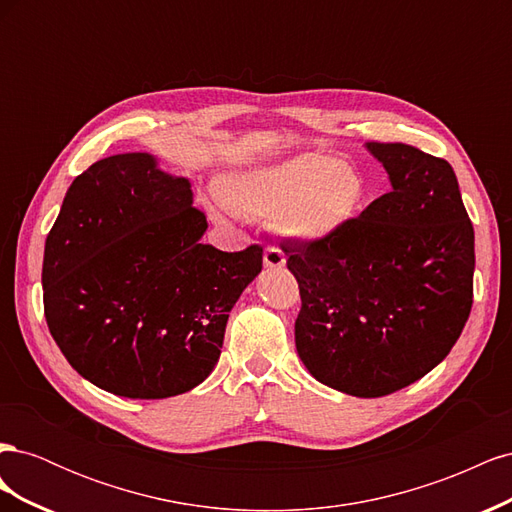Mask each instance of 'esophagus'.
<instances>
[{"label": "esophagus", "instance_id": "1", "mask_svg": "<svg viewBox=\"0 0 512 512\" xmlns=\"http://www.w3.org/2000/svg\"><path fill=\"white\" fill-rule=\"evenodd\" d=\"M284 265H286L284 252L280 250V247L269 245L267 250H265V267H269V269H280V267H284Z\"/></svg>", "mask_w": 512, "mask_h": 512}]
</instances>
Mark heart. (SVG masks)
I'll use <instances>...</instances> for the list:
<instances>
[{"mask_svg":"<svg viewBox=\"0 0 512 512\" xmlns=\"http://www.w3.org/2000/svg\"><path fill=\"white\" fill-rule=\"evenodd\" d=\"M224 205L247 218H273L284 237L322 241L344 228L365 200L359 168L324 153H301L273 166L228 177Z\"/></svg>","mask_w":512,"mask_h":512,"instance_id":"1","label":"heart"}]
</instances>
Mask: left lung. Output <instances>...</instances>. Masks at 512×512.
Wrapping results in <instances>:
<instances>
[{
    "instance_id": "8db88e82",
    "label": "left lung",
    "mask_w": 512,
    "mask_h": 512,
    "mask_svg": "<svg viewBox=\"0 0 512 512\" xmlns=\"http://www.w3.org/2000/svg\"><path fill=\"white\" fill-rule=\"evenodd\" d=\"M393 190L335 235L284 241L301 312L294 342L318 382L384 397L459 339L474 297V228L453 166L406 143H367Z\"/></svg>"
}]
</instances>
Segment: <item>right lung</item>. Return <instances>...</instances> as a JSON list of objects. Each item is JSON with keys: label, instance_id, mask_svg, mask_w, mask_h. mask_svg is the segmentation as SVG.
Masks as SVG:
<instances>
[{"label": "right lung", "instance_id": "add662e5", "mask_svg": "<svg viewBox=\"0 0 512 512\" xmlns=\"http://www.w3.org/2000/svg\"><path fill=\"white\" fill-rule=\"evenodd\" d=\"M205 230L190 181L149 153L104 158L72 181L46 237L42 286L49 331L85 380L164 399L211 374L262 247L215 250L200 243Z\"/></svg>", "mask_w": 512, "mask_h": 512}]
</instances>
